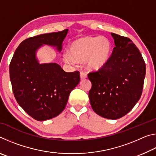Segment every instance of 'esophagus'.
<instances>
[{"mask_svg": "<svg viewBox=\"0 0 156 156\" xmlns=\"http://www.w3.org/2000/svg\"><path fill=\"white\" fill-rule=\"evenodd\" d=\"M80 75L81 80H83V79H85L87 77V73L83 72H81L80 73Z\"/></svg>", "mask_w": 156, "mask_h": 156, "instance_id": "obj_1", "label": "esophagus"}]
</instances>
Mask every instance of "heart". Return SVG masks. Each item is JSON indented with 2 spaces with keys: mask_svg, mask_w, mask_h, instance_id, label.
Here are the masks:
<instances>
[{
  "mask_svg": "<svg viewBox=\"0 0 156 156\" xmlns=\"http://www.w3.org/2000/svg\"><path fill=\"white\" fill-rule=\"evenodd\" d=\"M112 43L104 36H83L76 39L69 46V52H65L63 60L67 64L75 65L84 62L89 70L103 68L110 58Z\"/></svg>",
  "mask_w": 156,
  "mask_h": 156,
  "instance_id": "b5f03b06",
  "label": "heart"
}]
</instances>
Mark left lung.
Returning <instances> with one entry per match:
<instances>
[{
    "label": "left lung",
    "instance_id": "8db88e82",
    "mask_svg": "<svg viewBox=\"0 0 156 156\" xmlns=\"http://www.w3.org/2000/svg\"><path fill=\"white\" fill-rule=\"evenodd\" d=\"M115 47L107 65L88 74L92 109L107 119H118L140 98L146 74L144 60L129 38L112 33Z\"/></svg>",
    "mask_w": 156,
    "mask_h": 156
}]
</instances>
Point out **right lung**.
Instances as JSON below:
<instances>
[{
  "mask_svg": "<svg viewBox=\"0 0 156 156\" xmlns=\"http://www.w3.org/2000/svg\"><path fill=\"white\" fill-rule=\"evenodd\" d=\"M68 32L44 34L21 43L9 65L12 90L18 105L34 119L44 121L65 109L69 96L80 82V73L65 72L56 63H39L36 51L43 44L59 52Z\"/></svg>",
  "mask_w": 156,
  "mask_h": 156,
  "instance_id": "1",
  "label": "right lung"
}]
</instances>
